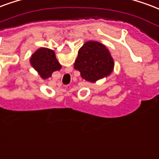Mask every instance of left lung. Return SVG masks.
<instances>
[{"label":"left lung","mask_w":159,"mask_h":159,"mask_svg":"<svg viewBox=\"0 0 159 159\" xmlns=\"http://www.w3.org/2000/svg\"><path fill=\"white\" fill-rule=\"evenodd\" d=\"M74 68L90 83L109 76L114 69V60L107 48L96 41H89L78 50Z\"/></svg>","instance_id":"left-lung-1"}]
</instances>
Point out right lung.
<instances>
[{"mask_svg":"<svg viewBox=\"0 0 159 159\" xmlns=\"http://www.w3.org/2000/svg\"><path fill=\"white\" fill-rule=\"evenodd\" d=\"M33 67L39 73L43 79L51 76V74L59 70L61 66L56 60L54 50L48 48H40L34 53L30 59Z\"/></svg>","mask_w":159,"mask_h":159,"instance_id":"1","label":"right lung"}]
</instances>
